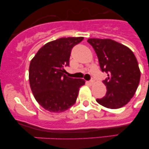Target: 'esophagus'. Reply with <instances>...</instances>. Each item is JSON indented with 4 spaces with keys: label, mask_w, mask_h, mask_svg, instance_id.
Returning a JSON list of instances; mask_svg holds the SVG:
<instances>
[{
    "label": "esophagus",
    "mask_w": 149,
    "mask_h": 149,
    "mask_svg": "<svg viewBox=\"0 0 149 149\" xmlns=\"http://www.w3.org/2000/svg\"><path fill=\"white\" fill-rule=\"evenodd\" d=\"M94 82H95V80H94L93 78L92 79H91L90 80H89V81H88V83H89L90 85H92L94 83Z\"/></svg>",
    "instance_id": "34e87169"
}]
</instances>
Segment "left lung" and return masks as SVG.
<instances>
[{
    "label": "left lung",
    "mask_w": 149,
    "mask_h": 149,
    "mask_svg": "<svg viewBox=\"0 0 149 149\" xmlns=\"http://www.w3.org/2000/svg\"><path fill=\"white\" fill-rule=\"evenodd\" d=\"M88 42L96 52L102 71L107 74L103 80L107 92L97 102L109 109L124 107L134 96L141 76L134 53L111 39L89 38Z\"/></svg>",
    "instance_id": "8db88e82"
}]
</instances>
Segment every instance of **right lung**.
Here are the masks:
<instances>
[{
    "mask_svg": "<svg viewBox=\"0 0 149 149\" xmlns=\"http://www.w3.org/2000/svg\"><path fill=\"white\" fill-rule=\"evenodd\" d=\"M83 40V37H68L47 42L31 61V89L36 100L47 111L64 112L76 103L85 80L68 77L64 67L69 66L71 49Z\"/></svg>",
    "mask_w": 149,
    "mask_h": 149,
    "instance_id": "add662e5",
    "label": "right lung"
}]
</instances>
